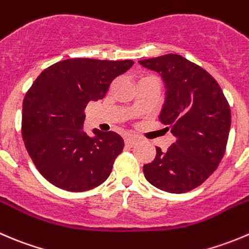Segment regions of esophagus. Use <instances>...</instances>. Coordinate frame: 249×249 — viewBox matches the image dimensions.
<instances>
[{
  "label": "esophagus",
  "instance_id": "1",
  "mask_svg": "<svg viewBox=\"0 0 249 249\" xmlns=\"http://www.w3.org/2000/svg\"><path fill=\"white\" fill-rule=\"evenodd\" d=\"M137 141H139V140H137L135 136H126V137H125V144H126V146H129V147L135 146V144L137 143Z\"/></svg>",
  "mask_w": 249,
  "mask_h": 249
}]
</instances>
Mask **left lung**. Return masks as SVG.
Segmentation results:
<instances>
[{
    "mask_svg": "<svg viewBox=\"0 0 249 249\" xmlns=\"http://www.w3.org/2000/svg\"><path fill=\"white\" fill-rule=\"evenodd\" d=\"M157 71L165 86L159 120L170 127L175 142L166 151L156 147L144 178L161 191L183 194L198 187L218 168L231 126L229 103L215 79L182 55L139 60Z\"/></svg>",
    "mask_w": 249,
    "mask_h": 249,
    "instance_id": "1",
    "label": "left lung"
}]
</instances>
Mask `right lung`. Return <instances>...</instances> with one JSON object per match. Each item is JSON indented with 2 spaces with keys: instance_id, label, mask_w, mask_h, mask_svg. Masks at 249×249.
I'll use <instances>...</instances> for the list:
<instances>
[{
  "instance_id": "obj_1",
  "label": "right lung",
  "mask_w": 249,
  "mask_h": 249,
  "mask_svg": "<svg viewBox=\"0 0 249 249\" xmlns=\"http://www.w3.org/2000/svg\"><path fill=\"white\" fill-rule=\"evenodd\" d=\"M132 60L73 58L48 67L23 101L21 136L36 169L52 185L71 192L95 189L112 173L124 140L114 131L84 132L85 108L102 100Z\"/></svg>"
}]
</instances>
